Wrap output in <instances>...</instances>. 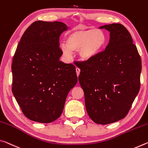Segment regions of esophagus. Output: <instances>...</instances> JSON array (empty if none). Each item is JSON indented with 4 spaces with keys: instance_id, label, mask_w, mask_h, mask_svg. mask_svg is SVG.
<instances>
[{
    "instance_id": "34e87169",
    "label": "esophagus",
    "mask_w": 148,
    "mask_h": 148,
    "mask_svg": "<svg viewBox=\"0 0 148 148\" xmlns=\"http://www.w3.org/2000/svg\"><path fill=\"white\" fill-rule=\"evenodd\" d=\"M76 71L77 76V77H78V76L79 75V73H80V69L79 68H77V67H76Z\"/></svg>"
}]
</instances>
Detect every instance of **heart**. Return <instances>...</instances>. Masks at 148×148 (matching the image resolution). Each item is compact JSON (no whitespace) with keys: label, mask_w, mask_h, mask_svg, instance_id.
<instances>
[{"label":"heart","mask_w":148,"mask_h":148,"mask_svg":"<svg viewBox=\"0 0 148 148\" xmlns=\"http://www.w3.org/2000/svg\"><path fill=\"white\" fill-rule=\"evenodd\" d=\"M107 43V36L101 29H77L69 33L66 44H61L63 56L71 58L72 51L78 50V56L87 61L96 57L102 51Z\"/></svg>","instance_id":"1"}]
</instances>
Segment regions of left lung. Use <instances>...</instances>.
<instances>
[{
    "mask_svg": "<svg viewBox=\"0 0 148 148\" xmlns=\"http://www.w3.org/2000/svg\"><path fill=\"white\" fill-rule=\"evenodd\" d=\"M110 32L105 50L79 62L78 79L87 114L95 123L107 125L123 119L140 87L141 58L132 36L121 24L99 27Z\"/></svg>",
    "mask_w": 148,
    "mask_h": 148,
    "instance_id": "left-lung-1",
    "label": "left lung"
}]
</instances>
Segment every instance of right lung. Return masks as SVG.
Returning <instances> with one entry per match:
<instances>
[{
    "label": "right lung",
    "mask_w": 148,
    "mask_h": 148,
    "mask_svg": "<svg viewBox=\"0 0 148 148\" xmlns=\"http://www.w3.org/2000/svg\"><path fill=\"white\" fill-rule=\"evenodd\" d=\"M62 22L36 21L25 31L12 64V92L27 118L49 123L61 116L69 91L76 86V68L59 61Z\"/></svg>",
    "instance_id": "add662e5"
}]
</instances>
